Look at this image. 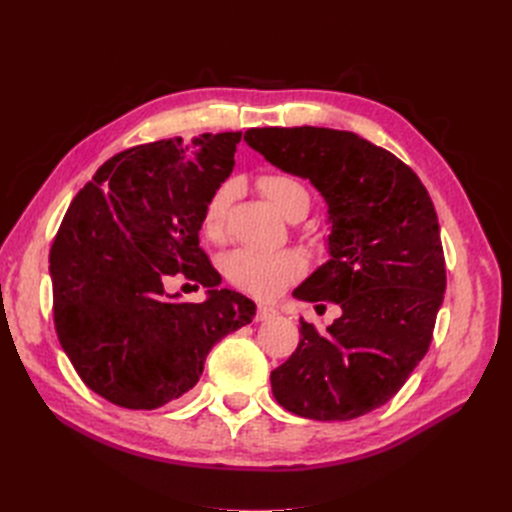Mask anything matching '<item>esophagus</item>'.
<instances>
[{
	"label": "esophagus",
	"instance_id": "34e87169",
	"mask_svg": "<svg viewBox=\"0 0 512 512\" xmlns=\"http://www.w3.org/2000/svg\"><path fill=\"white\" fill-rule=\"evenodd\" d=\"M275 316H277V309H275V307L265 305V303H260V305H258V309H256V320H258V322L273 320Z\"/></svg>",
	"mask_w": 512,
	"mask_h": 512
}]
</instances>
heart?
Listing matches in <instances>:
<instances>
[{
    "label": "heart",
    "instance_id": "b5f03b06",
    "mask_svg": "<svg viewBox=\"0 0 512 512\" xmlns=\"http://www.w3.org/2000/svg\"><path fill=\"white\" fill-rule=\"evenodd\" d=\"M260 192L269 203L280 211L286 220L294 215L307 213L309 192L301 181L288 175H265L258 179ZM232 198H235V183H222L209 198L203 215V230L213 241L224 237L226 215ZM305 256L299 250L262 252L254 247H239L222 260V269L228 280L258 299H273L284 292L294 280L305 273Z\"/></svg>",
    "mask_w": 512,
    "mask_h": 512
}]
</instances>
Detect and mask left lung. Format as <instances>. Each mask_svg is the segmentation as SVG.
<instances>
[{"mask_svg":"<svg viewBox=\"0 0 512 512\" xmlns=\"http://www.w3.org/2000/svg\"><path fill=\"white\" fill-rule=\"evenodd\" d=\"M245 143L327 203L329 260L292 292L335 301L322 333L271 371L277 404L314 421H350L389 401L425 356L446 290L440 224L412 168L365 138L331 128H252Z\"/></svg>","mask_w":512,"mask_h":512,"instance_id":"8db88e82","label":"left lung"}]
</instances>
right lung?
<instances>
[{"label":"right lung","instance_id":"obj_1","mask_svg":"<svg viewBox=\"0 0 512 512\" xmlns=\"http://www.w3.org/2000/svg\"><path fill=\"white\" fill-rule=\"evenodd\" d=\"M241 132L168 138L119 153L76 194L51 247L59 344L91 391L130 410L188 393L209 350L250 324L256 303L220 288L198 232L230 177ZM183 272L203 304L165 292Z\"/></svg>","mask_w":512,"mask_h":512}]
</instances>
